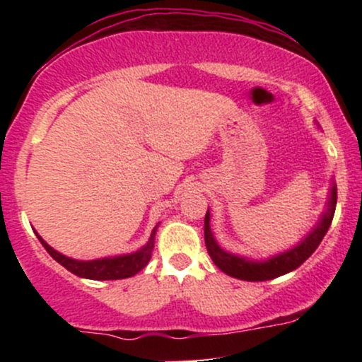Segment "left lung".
I'll list each match as a JSON object with an SVG mask.
<instances>
[{
	"label": "left lung",
	"instance_id": "1",
	"mask_svg": "<svg viewBox=\"0 0 362 362\" xmlns=\"http://www.w3.org/2000/svg\"><path fill=\"white\" fill-rule=\"evenodd\" d=\"M335 206H337V185H332L330 195H328L327 209L325 213L322 214L317 226L310 231V235L303 240L301 243H298L296 247H293L288 252L277 253V255L271 257L267 260H250L245 259V257L233 255V253L224 252L221 247H219L218 242H216L213 231H211L209 221L211 214L209 209H207L206 218H204V242L209 257L213 262L218 265L219 269L228 276L236 277V279L242 281H271L274 277L284 276L294 269H298L308 257L318 248L320 242L323 240V236L327 235L328 228H330L332 219H334Z\"/></svg>",
	"mask_w": 362,
	"mask_h": 362
}]
</instances>
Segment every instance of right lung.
Instances as JSON below:
<instances>
[{
    "mask_svg": "<svg viewBox=\"0 0 362 362\" xmlns=\"http://www.w3.org/2000/svg\"><path fill=\"white\" fill-rule=\"evenodd\" d=\"M156 228L151 231L148 243L138 252L127 253V255L119 257H105V259L97 260H74L69 257L62 255V253L56 252L51 245H47L37 233V238L40 240L42 247L49 252V255L54 260L59 262L62 267L68 269L69 272L78 277H85V279H95V281H114V279H126V277L136 276L139 271H143L148 265L149 259H151L153 247H155V235Z\"/></svg>",
    "mask_w": 362,
    "mask_h": 362,
    "instance_id": "obj_1",
    "label": "right lung"
}]
</instances>
